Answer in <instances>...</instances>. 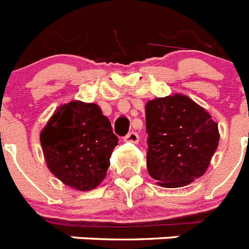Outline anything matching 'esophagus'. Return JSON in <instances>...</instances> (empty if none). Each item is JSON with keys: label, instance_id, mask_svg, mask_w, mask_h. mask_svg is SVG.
Instances as JSON below:
<instances>
[{"label": "esophagus", "instance_id": "esophagus-1", "mask_svg": "<svg viewBox=\"0 0 249 249\" xmlns=\"http://www.w3.org/2000/svg\"><path fill=\"white\" fill-rule=\"evenodd\" d=\"M140 140V136L139 133L135 132V131H132V132H129L128 135L124 137V141H128V142H132V143H137Z\"/></svg>", "mask_w": 249, "mask_h": 249}]
</instances>
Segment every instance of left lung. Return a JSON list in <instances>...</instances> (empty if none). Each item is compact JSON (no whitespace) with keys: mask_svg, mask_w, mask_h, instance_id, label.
Instances as JSON below:
<instances>
[{"mask_svg":"<svg viewBox=\"0 0 249 249\" xmlns=\"http://www.w3.org/2000/svg\"><path fill=\"white\" fill-rule=\"evenodd\" d=\"M147 170L163 188H181L200 178L218 147V124L186 95L146 104Z\"/></svg>","mask_w":249,"mask_h":249,"instance_id":"8db88e82","label":"left lung"}]
</instances>
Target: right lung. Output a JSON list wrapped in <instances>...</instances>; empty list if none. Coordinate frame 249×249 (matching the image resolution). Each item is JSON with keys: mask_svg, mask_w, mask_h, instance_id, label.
<instances>
[{"mask_svg": "<svg viewBox=\"0 0 249 249\" xmlns=\"http://www.w3.org/2000/svg\"><path fill=\"white\" fill-rule=\"evenodd\" d=\"M40 141L50 171L65 185L87 191L104 179L118 137L97 104L75 101L58 108Z\"/></svg>", "mask_w": 249, "mask_h": 249, "instance_id": "right-lung-1", "label": "right lung"}]
</instances>
